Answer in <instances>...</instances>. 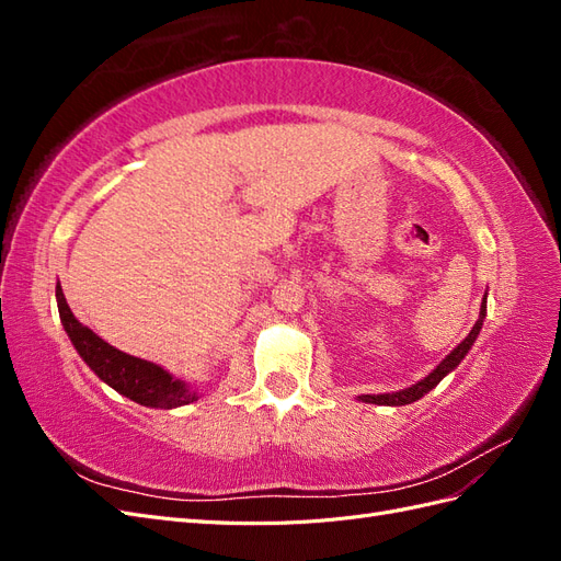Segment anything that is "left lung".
Masks as SVG:
<instances>
[{
    "label": "left lung",
    "mask_w": 561,
    "mask_h": 561,
    "mask_svg": "<svg viewBox=\"0 0 561 561\" xmlns=\"http://www.w3.org/2000/svg\"><path fill=\"white\" fill-rule=\"evenodd\" d=\"M486 299V297H484ZM484 313H486V301H482V309H480V318H478V322H474V328L470 330V334L463 339L461 344H458L447 358L439 363L431 375L426 377V379H421L419 383H414L412 388H404V390H400V393H383V396H363L360 400L363 402H371V404H393V407H398V404H410V402H414V400H419V398H423L428 393V390H433L439 381H443L449 371L461 363L463 358H466V353L470 351V346L474 344V339H478V334H480V330H482V320H484Z\"/></svg>",
    "instance_id": "8db88e82"
}]
</instances>
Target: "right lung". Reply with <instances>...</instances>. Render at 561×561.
Segmentation results:
<instances>
[{
    "label": "right lung",
    "mask_w": 561,
    "mask_h": 561,
    "mask_svg": "<svg viewBox=\"0 0 561 561\" xmlns=\"http://www.w3.org/2000/svg\"><path fill=\"white\" fill-rule=\"evenodd\" d=\"M56 299L62 328L67 336L72 339L75 348L95 375L110 383L116 393L145 407H159V410H173V407H182L196 400V393H192L190 388L173 379L159 365L147 363L142 358H133V355L110 346L93 330L83 328L70 311V307H67L60 285H56Z\"/></svg>",
    "instance_id": "right-lung-1"
}]
</instances>
